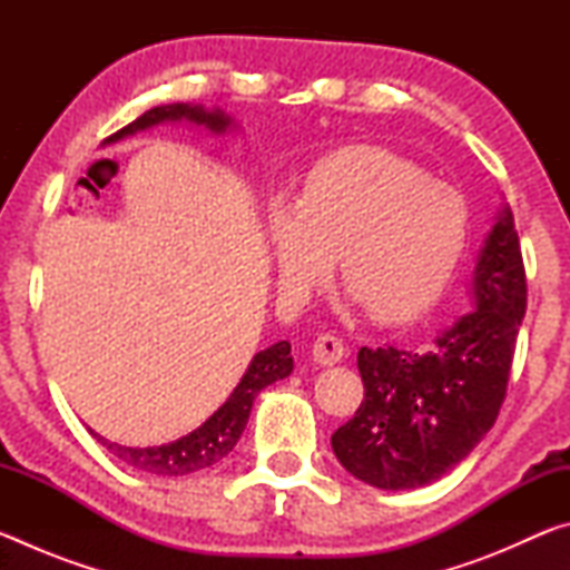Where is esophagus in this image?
I'll use <instances>...</instances> for the list:
<instances>
[{"mask_svg": "<svg viewBox=\"0 0 570 570\" xmlns=\"http://www.w3.org/2000/svg\"><path fill=\"white\" fill-rule=\"evenodd\" d=\"M344 352H346L344 342L336 334H332V332H322L320 336H316L314 346H312L314 362H320L324 366H332L336 362H342Z\"/></svg>", "mask_w": 570, "mask_h": 570, "instance_id": "1", "label": "esophagus"}]
</instances>
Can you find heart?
Returning a JSON list of instances; mask_svg holds the SVG:
<instances>
[{
	"instance_id": "b5f03b06",
	"label": "heart",
	"mask_w": 570,
	"mask_h": 570,
	"mask_svg": "<svg viewBox=\"0 0 570 570\" xmlns=\"http://www.w3.org/2000/svg\"><path fill=\"white\" fill-rule=\"evenodd\" d=\"M268 234L282 282H322L340 254L342 282L366 312L402 322L448 286L470 234V208L445 180L390 150L352 146L316 160L294 204L276 200Z\"/></svg>"
}]
</instances>
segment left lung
I'll return each mask as SVG.
<instances>
[{
	"label": "left lung",
	"instance_id": "8db88e82",
	"mask_svg": "<svg viewBox=\"0 0 570 570\" xmlns=\"http://www.w3.org/2000/svg\"><path fill=\"white\" fill-rule=\"evenodd\" d=\"M475 308L424 346H362L364 400L332 435L356 480L382 490L435 482L465 460L503 407L528 284L503 208L475 266Z\"/></svg>",
	"mask_w": 570,
	"mask_h": 570
}]
</instances>
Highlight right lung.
Masks as SVG:
<instances>
[{"mask_svg":"<svg viewBox=\"0 0 570 570\" xmlns=\"http://www.w3.org/2000/svg\"><path fill=\"white\" fill-rule=\"evenodd\" d=\"M166 120H190L196 125H206V128H210L214 132H224L230 125L228 115H224L220 110L208 112L204 108H198V105H186V102L160 105V108L142 112L138 120L125 125L122 130L112 132L108 142H115L125 138V135L146 130L150 125H158ZM292 370H294V360H292V344L288 342H278L268 346V350L258 352L254 360H250L246 374L238 382V387L230 392V397L224 402V407H218L198 430H193L190 435L180 438L176 442H168V445L122 448L118 442H108L105 438L95 435L92 430L90 432L98 438V442H102V445L112 452L115 458L128 462L130 468L153 472V475H163V478L188 475V472H198L216 465V462L224 460L228 452L234 450L240 432L246 428L250 404H254L256 394L264 387H268L272 382L288 377Z\"/></svg>","mask_w":570,"mask_h":570,"instance_id":"right-lung-1","label":"right lung"}]
</instances>
